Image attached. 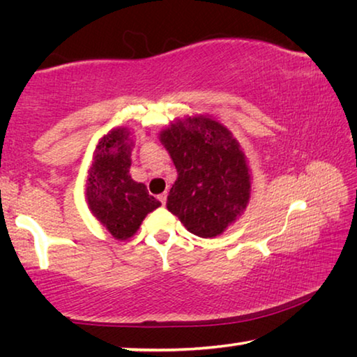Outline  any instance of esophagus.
Here are the masks:
<instances>
[{
    "mask_svg": "<svg viewBox=\"0 0 357 357\" xmlns=\"http://www.w3.org/2000/svg\"><path fill=\"white\" fill-rule=\"evenodd\" d=\"M157 198H159V202L162 203V206H164V204L167 203V193H160V195L157 197Z\"/></svg>",
    "mask_w": 357,
    "mask_h": 357,
    "instance_id": "1",
    "label": "esophagus"
}]
</instances>
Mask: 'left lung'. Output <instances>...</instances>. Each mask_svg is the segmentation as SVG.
<instances>
[{
	"instance_id": "obj_1",
	"label": "left lung",
	"mask_w": 357,
	"mask_h": 357,
	"mask_svg": "<svg viewBox=\"0 0 357 357\" xmlns=\"http://www.w3.org/2000/svg\"><path fill=\"white\" fill-rule=\"evenodd\" d=\"M178 179L167 208L192 234L215 238L243 214L250 198L245 155L225 126L193 116L160 132Z\"/></svg>"
}]
</instances>
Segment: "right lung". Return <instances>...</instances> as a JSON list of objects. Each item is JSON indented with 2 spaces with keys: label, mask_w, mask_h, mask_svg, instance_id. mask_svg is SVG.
Here are the masks:
<instances>
[{
  "label": "right lung",
  "mask_w": 357,
  "mask_h": 357,
  "mask_svg": "<svg viewBox=\"0 0 357 357\" xmlns=\"http://www.w3.org/2000/svg\"><path fill=\"white\" fill-rule=\"evenodd\" d=\"M128 129L119 128L102 137L94 151L86 181L89 209L113 238L134 236L144 217L160 206L146 185L130 178V148Z\"/></svg>",
  "instance_id": "1"
}]
</instances>
